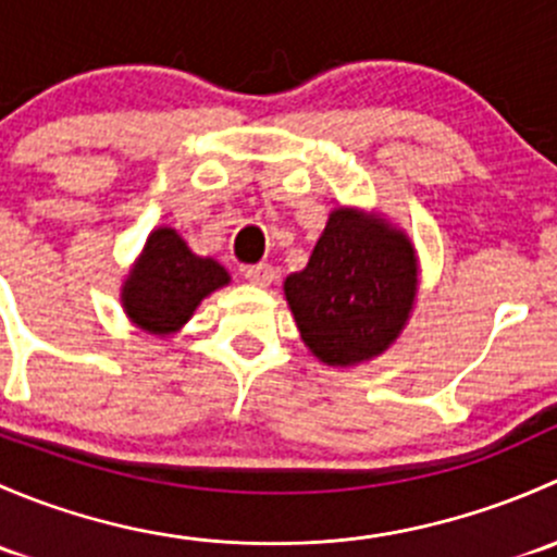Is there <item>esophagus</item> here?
Listing matches in <instances>:
<instances>
[{
    "label": "esophagus",
    "instance_id": "esophagus-1",
    "mask_svg": "<svg viewBox=\"0 0 557 557\" xmlns=\"http://www.w3.org/2000/svg\"><path fill=\"white\" fill-rule=\"evenodd\" d=\"M245 280L247 283L267 288V285L274 280V269L269 267V263H252V267L245 269Z\"/></svg>",
    "mask_w": 557,
    "mask_h": 557
}]
</instances>
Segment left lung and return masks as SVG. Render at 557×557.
Wrapping results in <instances>:
<instances>
[{
	"label": "left lung",
	"mask_w": 557,
	"mask_h": 557,
	"mask_svg": "<svg viewBox=\"0 0 557 557\" xmlns=\"http://www.w3.org/2000/svg\"><path fill=\"white\" fill-rule=\"evenodd\" d=\"M283 288L312 356L329 367H356L385 352L407 325L418 256L385 218L339 207L310 263L288 274Z\"/></svg>",
	"instance_id": "obj_1"
}]
</instances>
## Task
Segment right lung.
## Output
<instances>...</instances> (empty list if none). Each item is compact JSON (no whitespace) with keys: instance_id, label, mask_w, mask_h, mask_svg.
I'll list each match as a JSON object with an SVG mask.
<instances>
[{"instance_id":"1","label":"right lung","mask_w":557,"mask_h":557,"mask_svg":"<svg viewBox=\"0 0 557 557\" xmlns=\"http://www.w3.org/2000/svg\"><path fill=\"white\" fill-rule=\"evenodd\" d=\"M215 258L190 252L174 228H156L123 283L121 301L128 320L148 334L170 336L190 320L201 299L228 285Z\"/></svg>"}]
</instances>
